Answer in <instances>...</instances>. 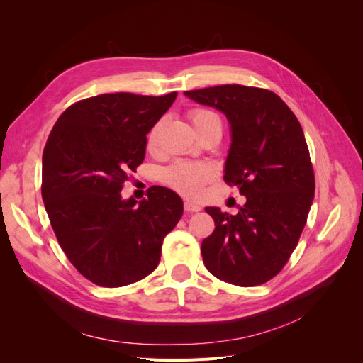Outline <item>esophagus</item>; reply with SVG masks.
<instances>
[{"label": "esophagus", "mask_w": 363, "mask_h": 363, "mask_svg": "<svg viewBox=\"0 0 363 363\" xmlns=\"http://www.w3.org/2000/svg\"><path fill=\"white\" fill-rule=\"evenodd\" d=\"M183 206H184V211H186V212H200V211H201L200 204H196V203L189 201V200H186Z\"/></svg>", "instance_id": "esophagus-1"}]
</instances>
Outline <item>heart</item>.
<instances>
[{
	"instance_id": "heart-1",
	"label": "heart",
	"mask_w": 363,
	"mask_h": 363,
	"mask_svg": "<svg viewBox=\"0 0 363 363\" xmlns=\"http://www.w3.org/2000/svg\"><path fill=\"white\" fill-rule=\"evenodd\" d=\"M189 119L196 130V133H200L208 125L219 123V116L208 111V108H194L189 112ZM159 124L151 128L147 138V147L150 151H155L159 144ZM213 177V169L206 163L200 162H188L180 160L175 162L171 167H168L162 172V180L167 183L169 188L174 191L180 192L186 196H196L203 192V188L206 183Z\"/></svg>"
}]
</instances>
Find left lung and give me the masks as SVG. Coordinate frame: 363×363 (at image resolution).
Here are the masks:
<instances>
[{"label": "left lung", "instance_id": "obj_1", "mask_svg": "<svg viewBox=\"0 0 363 363\" xmlns=\"http://www.w3.org/2000/svg\"><path fill=\"white\" fill-rule=\"evenodd\" d=\"M184 95L227 116L232 145L224 182L247 196L238 215L206 207L215 230L201 244L204 265L236 286L267 283L286 265L313 201L315 174L303 128L268 89L223 84Z\"/></svg>", "mask_w": 363, "mask_h": 363}]
</instances>
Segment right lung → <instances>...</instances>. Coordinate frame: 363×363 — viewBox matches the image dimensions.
Returning <instances> with one entry per match:
<instances>
[{"label":"right lung","instance_id":"1","mask_svg":"<svg viewBox=\"0 0 363 363\" xmlns=\"http://www.w3.org/2000/svg\"><path fill=\"white\" fill-rule=\"evenodd\" d=\"M175 96L116 92L77 101L43 148L42 200L51 227L75 269L98 286H125L155 271L164 236L183 215L180 196L162 186L139 204L121 196L144 162L148 131Z\"/></svg>","mask_w":363,"mask_h":363}]
</instances>
